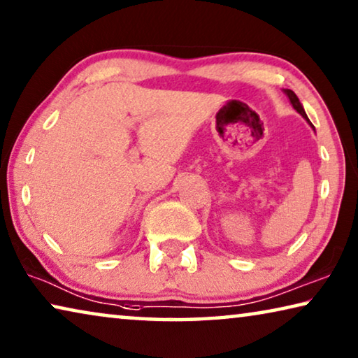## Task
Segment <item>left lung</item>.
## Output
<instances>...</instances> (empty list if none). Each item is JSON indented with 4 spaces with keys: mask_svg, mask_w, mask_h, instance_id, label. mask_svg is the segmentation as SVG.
Returning <instances> with one entry per match:
<instances>
[{
    "mask_svg": "<svg viewBox=\"0 0 358 358\" xmlns=\"http://www.w3.org/2000/svg\"><path fill=\"white\" fill-rule=\"evenodd\" d=\"M283 92H285V94H287V96H288V99H289V102H291V106H293V107H294V110H296V112H298L299 115H302V118H306V122H307V123H309V124L312 126V123L309 122V118H307V115H306V112H304V107H302V103L299 102V99H298V96H296V94H294V92H293V91H291V90H283Z\"/></svg>",
    "mask_w": 358,
    "mask_h": 358,
    "instance_id": "8db88e82",
    "label": "left lung"
}]
</instances>
